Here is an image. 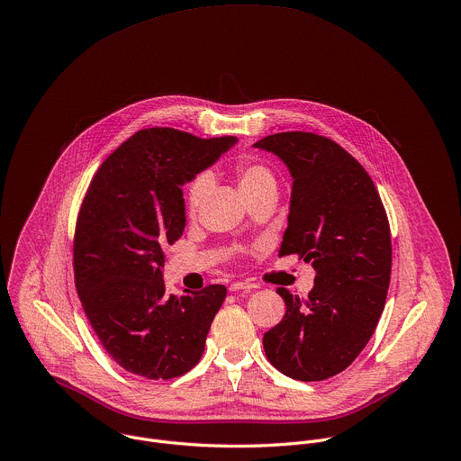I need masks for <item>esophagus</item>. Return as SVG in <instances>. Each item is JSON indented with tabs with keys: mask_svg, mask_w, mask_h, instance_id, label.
Here are the masks:
<instances>
[{
	"mask_svg": "<svg viewBox=\"0 0 461 461\" xmlns=\"http://www.w3.org/2000/svg\"><path fill=\"white\" fill-rule=\"evenodd\" d=\"M255 287H257V284H253V282H233L230 285V291H251Z\"/></svg>",
	"mask_w": 461,
	"mask_h": 461,
	"instance_id": "esophagus-1",
	"label": "esophagus"
}]
</instances>
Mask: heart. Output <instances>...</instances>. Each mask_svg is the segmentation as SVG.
<instances>
[{
    "instance_id": "obj_1",
    "label": "heart",
    "mask_w": 461,
    "mask_h": 461,
    "mask_svg": "<svg viewBox=\"0 0 461 461\" xmlns=\"http://www.w3.org/2000/svg\"><path fill=\"white\" fill-rule=\"evenodd\" d=\"M235 176L239 181V186L246 199L264 194V192H276V176L275 172L253 159H240L235 165ZM212 188V177L208 174H199L186 188V210L194 217L199 213L201 206L204 204L208 192Z\"/></svg>"
}]
</instances>
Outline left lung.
<instances>
[{"label": "left lung", "instance_id": "8db88e82", "mask_svg": "<svg viewBox=\"0 0 461 461\" xmlns=\"http://www.w3.org/2000/svg\"><path fill=\"white\" fill-rule=\"evenodd\" d=\"M253 146L275 153L293 177L278 257L294 253L317 271L305 300L276 289L285 315L264 333V351L289 378L326 380L353 364L384 312L393 260L387 213L369 174L335 140L280 131Z\"/></svg>", "mask_w": 461, "mask_h": 461}]
</instances>
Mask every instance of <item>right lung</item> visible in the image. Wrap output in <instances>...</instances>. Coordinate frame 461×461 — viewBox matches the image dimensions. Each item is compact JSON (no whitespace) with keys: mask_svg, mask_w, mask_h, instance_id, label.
Returning a JSON list of instances; mask_svg holds the SVG:
<instances>
[{"mask_svg":"<svg viewBox=\"0 0 461 461\" xmlns=\"http://www.w3.org/2000/svg\"><path fill=\"white\" fill-rule=\"evenodd\" d=\"M235 142L144 128L110 153L86 190L74 235L76 289L99 342L128 373L170 380L204 353L226 287L168 294L163 249L186 226L181 186Z\"/></svg>","mask_w":461,"mask_h":461,"instance_id":"add662e5","label":"right lung"}]
</instances>
